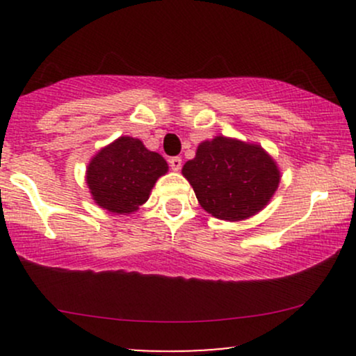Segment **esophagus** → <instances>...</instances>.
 Returning <instances> with one entry per match:
<instances>
[{
    "label": "esophagus",
    "instance_id": "34e87169",
    "mask_svg": "<svg viewBox=\"0 0 356 356\" xmlns=\"http://www.w3.org/2000/svg\"><path fill=\"white\" fill-rule=\"evenodd\" d=\"M169 165H170V169L177 172V170L182 169V159L181 157H170L169 159Z\"/></svg>",
    "mask_w": 356,
    "mask_h": 356
}]
</instances>
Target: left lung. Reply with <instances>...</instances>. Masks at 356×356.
<instances>
[{
  "mask_svg": "<svg viewBox=\"0 0 356 356\" xmlns=\"http://www.w3.org/2000/svg\"><path fill=\"white\" fill-rule=\"evenodd\" d=\"M182 174L204 211L241 220L266 206L280 184V170L259 145L216 137L202 142Z\"/></svg>",
  "mask_w": 356,
  "mask_h": 356,
  "instance_id": "1",
  "label": "left lung"
}]
</instances>
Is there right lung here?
<instances>
[{"mask_svg": "<svg viewBox=\"0 0 356 356\" xmlns=\"http://www.w3.org/2000/svg\"><path fill=\"white\" fill-rule=\"evenodd\" d=\"M167 169L164 157L147 150L138 138L120 137L92 159L87 184L100 207L130 214L149 199L155 181Z\"/></svg>", "mask_w": 356, "mask_h": 356, "instance_id": "right-lung-1", "label": "right lung"}]
</instances>
